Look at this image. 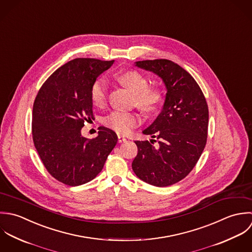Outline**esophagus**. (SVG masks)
<instances>
[{
  "mask_svg": "<svg viewBox=\"0 0 252 252\" xmlns=\"http://www.w3.org/2000/svg\"><path fill=\"white\" fill-rule=\"evenodd\" d=\"M118 141L120 142V143H122V142H125V141H126V136H124V135H118Z\"/></svg>",
  "mask_w": 252,
  "mask_h": 252,
  "instance_id": "34e87169",
  "label": "esophagus"
}]
</instances>
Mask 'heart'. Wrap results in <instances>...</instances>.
<instances>
[{
  "mask_svg": "<svg viewBox=\"0 0 252 252\" xmlns=\"http://www.w3.org/2000/svg\"><path fill=\"white\" fill-rule=\"evenodd\" d=\"M117 80L134 94L135 104L146 112L155 110L161 101V93L149 88L148 79L137 71H126L117 76ZM91 98L95 106L102 107L107 100V83L104 79L96 80L91 89ZM139 122L137 114L125 111H114L103 120L104 125L118 133H126Z\"/></svg>",
  "mask_w": 252,
  "mask_h": 252,
  "instance_id": "b5f03b06",
  "label": "heart"
}]
</instances>
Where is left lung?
<instances>
[{"instance_id": "obj_1", "label": "left lung", "mask_w": 252, "mask_h": 252, "mask_svg": "<svg viewBox=\"0 0 252 252\" xmlns=\"http://www.w3.org/2000/svg\"><path fill=\"white\" fill-rule=\"evenodd\" d=\"M134 65L159 77L166 94L160 112L143 134L150 141H134L138 153L132 169L142 181L166 187L185 178L194 168L207 137L208 108L194 78L166 59L136 61ZM158 139V145L153 146Z\"/></svg>"}]
</instances>
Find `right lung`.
<instances>
[{
  "mask_svg": "<svg viewBox=\"0 0 252 252\" xmlns=\"http://www.w3.org/2000/svg\"><path fill=\"white\" fill-rule=\"evenodd\" d=\"M113 63L73 59L51 74L34 102L35 148L48 171L66 185L80 186L94 179L118 142L116 132L105 126L94 139L81 132L85 121L93 117L92 86Z\"/></svg>",
  "mask_w": 252,
  "mask_h": 252,
  "instance_id": "right-lung-1",
  "label": "right lung"
}]
</instances>
